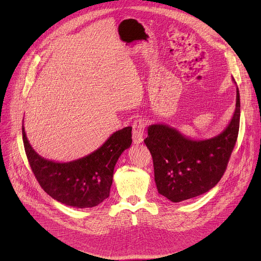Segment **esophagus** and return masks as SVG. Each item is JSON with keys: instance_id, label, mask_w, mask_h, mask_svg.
<instances>
[{"instance_id": "1", "label": "esophagus", "mask_w": 261, "mask_h": 261, "mask_svg": "<svg viewBox=\"0 0 261 261\" xmlns=\"http://www.w3.org/2000/svg\"><path fill=\"white\" fill-rule=\"evenodd\" d=\"M145 121L143 119H136L133 123L132 130V138L135 144H139L143 140L144 129H145Z\"/></svg>"}]
</instances>
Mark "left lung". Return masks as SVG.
<instances>
[{"instance_id":"obj_1","label":"left lung","mask_w":261,"mask_h":261,"mask_svg":"<svg viewBox=\"0 0 261 261\" xmlns=\"http://www.w3.org/2000/svg\"><path fill=\"white\" fill-rule=\"evenodd\" d=\"M240 115V92L237 88L233 117L227 128L213 138L193 140L167 125L148 126L144 143L153 157L159 194L172 202H179L215 187L224 174L236 145Z\"/></svg>"}]
</instances>
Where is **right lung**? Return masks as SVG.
<instances>
[{
  "label": "right lung",
  "instance_id": "add662e5",
  "mask_svg": "<svg viewBox=\"0 0 261 261\" xmlns=\"http://www.w3.org/2000/svg\"><path fill=\"white\" fill-rule=\"evenodd\" d=\"M131 131L132 127H125L90 155L66 163L49 161L37 154L23 125L22 139L30 166L41 188L59 202L85 208L96 206L109 196L116 163L132 143Z\"/></svg>",
  "mask_w": 261,
  "mask_h": 261
}]
</instances>
